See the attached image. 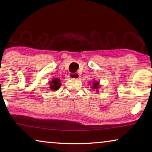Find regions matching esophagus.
Masks as SVG:
<instances>
[{"instance_id": "obj_1", "label": "esophagus", "mask_w": 152, "mask_h": 152, "mask_svg": "<svg viewBox=\"0 0 152 152\" xmlns=\"http://www.w3.org/2000/svg\"><path fill=\"white\" fill-rule=\"evenodd\" d=\"M69 78L70 79H78L80 77V75H79L77 72H75V73H70L69 74Z\"/></svg>"}]
</instances>
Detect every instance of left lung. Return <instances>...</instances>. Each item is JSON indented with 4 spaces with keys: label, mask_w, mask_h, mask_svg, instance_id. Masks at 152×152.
Listing matches in <instances>:
<instances>
[{
    "label": "left lung",
    "mask_w": 152,
    "mask_h": 152,
    "mask_svg": "<svg viewBox=\"0 0 152 152\" xmlns=\"http://www.w3.org/2000/svg\"><path fill=\"white\" fill-rule=\"evenodd\" d=\"M99 84L98 82H94L93 83V86H91V88H92L93 89H94V90L97 91V89H98V88H99Z\"/></svg>",
    "instance_id": "8db88e82"
}]
</instances>
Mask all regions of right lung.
Instances as JSON below:
<instances>
[{
    "mask_svg": "<svg viewBox=\"0 0 152 152\" xmlns=\"http://www.w3.org/2000/svg\"><path fill=\"white\" fill-rule=\"evenodd\" d=\"M61 86V83L59 79L55 78L52 82H50V88L52 91H56L60 88Z\"/></svg>",
    "mask_w": 152,
    "mask_h": 152,
    "instance_id": "1",
    "label": "right lung"
}]
</instances>
